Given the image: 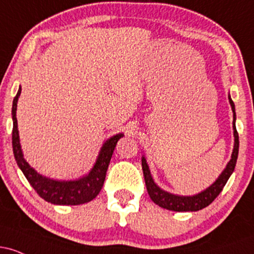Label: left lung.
I'll list each match as a JSON object with an SVG mask.
<instances>
[{
	"mask_svg": "<svg viewBox=\"0 0 254 254\" xmlns=\"http://www.w3.org/2000/svg\"><path fill=\"white\" fill-rule=\"evenodd\" d=\"M229 103L230 106H232L233 113H234V121H233V129H234V149H233L232 159H230L227 167L224 168L222 174L218 177V179L212 184L210 188H208L205 191L196 194V196H176V194L168 193V192L161 190V189L154 183L153 178H151L149 167H148L147 165V161H145L144 157H142V170H143L145 186H147L148 193H149L151 200H153L154 203L157 204L159 206H161V208L172 211H198L200 210V209L208 206L209 204H211L214 202L215 198L221 193L224 185H226L227 180L229 179L233 171H234L239 154V133L237 131V127H235V107L234 103H233L230 97Z\"/></svg>",
	"mask_w": 254,
	"mask_h": 254,
	"instance_id": "left-lung-1",
	"label": "left lung"
}]
</instances>
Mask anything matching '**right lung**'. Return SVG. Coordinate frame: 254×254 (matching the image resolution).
Listing matches in <instances>:
<instances>
[{"mask_svg": "<svg viewBox=\"0 0 254 254\" xmlns=\"http://www.w3.org/2000/svg\"><path fill=\"white\" fill-rule=\"evenodd\" d=\"M20 93H21V88L17 90V94L13 100V109H11V115H13L11 143H13V153L15 156L16 164L22 171V173L25 174L26 179L28 180V183L31 184L37 193L49 203L57 204V205H78V204H83L94 199L103 188L113 150H115L118 139L123 137V133H118L105 142L97 162L88 176L78 180H74V182H58V180L49 179V178L37 173L26 162L24 155H22L16 121V106Z\"/></svg>", "mask_w": 254, "mask_h": 254, "instance_id": "right-lung-1", "label": "right lung"}]
</instances>
